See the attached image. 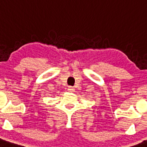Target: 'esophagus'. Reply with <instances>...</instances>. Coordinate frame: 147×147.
Segmentation results:
<instances>
[{"label":"esophagus","instance_id":"1","mask_svg":"<svg viewBox=\"0 0 147 147\" xmlns=\"http://www.w3.org/2000/svg\"><path fill=\"white\" fill-rule=\"evenodd\" d=\"M68 90L69 91V92H73L75 90H74V88L72 87H69V88H68Z\"/></svg>","mask_w":147,"mask_h":147}]
</instances>
